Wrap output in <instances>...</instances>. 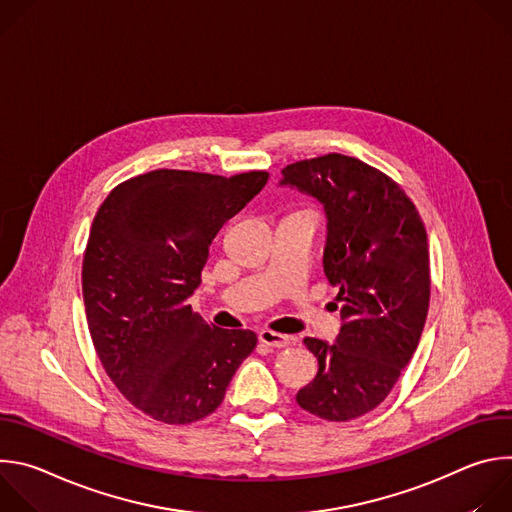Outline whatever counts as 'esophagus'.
Listing matches in <instances>:
<instances>
[{
    "label": "esophagus",
    "mask_w": 512,
    "mask_h": 512,
    "mask_svg": "<svg viewBox=\"0 0 512 512\" xmlns=\"http://www.w3.org/2000/svg\"><path fill=\"white\" fill-rule=\"evenodd\" d=\"M259 340L265 344V346H271V348H283L287 344H291V336H285V334H279V332H273V330H261L259 332Z\"/></svg>",
    "instance_id": "1"
}]
</instances>
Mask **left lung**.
<instances>
[{"instance_id":"left-lung-1","label":"left lung","mask_w":512,"mask_h":512,"mask_svg":"<svg viewBox=\"0 0 512 512\" xmlns=\"http://www.w3.org/2000/svg\"><path fill=\"white\" fill-rule=\"evenodd\" d=\"M281 186L324 204V273L338 287L334 344L304 338L318 375L296 401L326 421L373 411L411 360L429 308V251L421 216L381 170L342 154L289 164Z\"/></svg>"}]
</instances>
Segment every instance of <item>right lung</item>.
Listing matches in <instances>:
<instances>
[{
  "instance_id": "obj_1",
  "label": "right lung",
  "mask_w": 512,
  "mask_h": 512,
  "mask_svg": "<svg viewBox=\"0 0 512 512\" xmlns=\"http://www.w3.org/2000/svg\"><path fill=\"white\" fill-rule=\"evenodd\" d=\"M267 178L154 170L115 186L95 214L83 257L89 332L119 393L156 421L210 415L257 346L251 330L206 324L188 298L212 239Z\"/></svg>"
}]
</instances>
